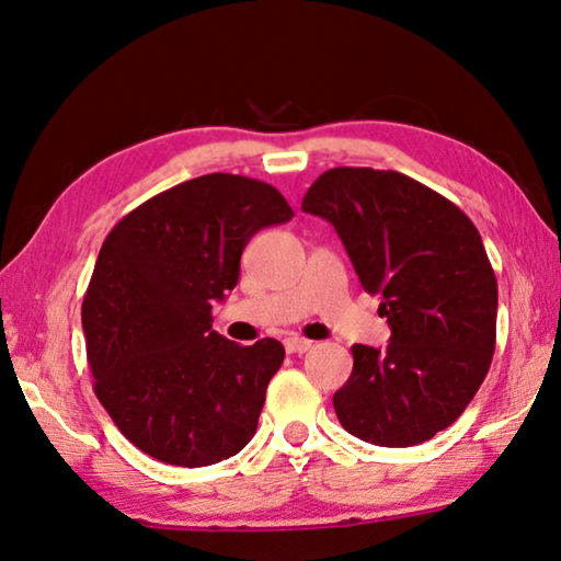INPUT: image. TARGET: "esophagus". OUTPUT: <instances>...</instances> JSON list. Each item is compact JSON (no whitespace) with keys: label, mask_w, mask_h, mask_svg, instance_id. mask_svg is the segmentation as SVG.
<instances>
[{"label":"esophagus","mask_w":561,"mask_h":561,"mask_svg":"<svg viewBox=\"0 0 561 561\" xmlns=\"http://www.w3.org/2000/svg\"><path fill=\"white\" fill-rule=\"evenodd\" d=\"M284 347H287V353H291V355H304V353H309L313 343L306 337H299V335H289L287 340H284Z\"/></svg>","instance_id":"1"}]
</instances>
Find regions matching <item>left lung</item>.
I'll return each mask as SVG.
<instances>
[{
	"mask_svg": "<svg viewBox=\"0 0 561 561\" xmlns=\"http://www.w3.org/2000/svg\"><path fill=\"white\" fill-rule=\"evenodd\" d=\"M301 208L333 224L391 328L383 350L353 345L333 397L340 425L381 447L431 440L474 399L496 347L499 287L477 226L393 170H328Z\"/></svg>",
	"mask_w": 561,
	"mask_h": 561,
	"instance_id": "left-lung-1",
	"label": "left lung"
}]
</instances>
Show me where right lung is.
<instances>
[{"instance_id": "1", "label": "right lung", "mask_w": 561, "mask_h": 561, "mask_svg": "<svg viewBox=\"0 0 561 561\" xmlns=\"http://www.w3.org/2000/svg\"><path fill=\"white\" fill-rule=\"evenodd\" d=\"M294 216L272 184L204 174L126 214L99 250L82 304L94 393L142 453L178 467L238 455L257 431L279 340L238 345L211 309L238 284L257 230Z\"/></svg>"}]
</instances>
